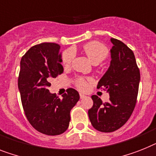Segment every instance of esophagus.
Returning a JSON list of instances; mask_svg holds the SVG:
<instances>
[{"label":"esophagus","instance_id":"obj_1","mask_svg":"<svg viewBox=\"0 0 156 156\" xmlns=\"http://www.w3.org/2000/svg\"><path fill=\"white\" fill-rule=\"evenodd\" d=\"M80 99H83V98H84V97H85V96H84V95H83V94H80Z\"/></svg>","mask_w":156,"mask_h":156}]
</instances>
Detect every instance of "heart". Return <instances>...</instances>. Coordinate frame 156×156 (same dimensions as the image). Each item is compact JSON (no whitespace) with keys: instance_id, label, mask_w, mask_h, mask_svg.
I'll list each match as a JSON object with an SVG mask.
<instances>
[{"instance_id":"b5f03b06","label":"heart","mask_w":156,"mask_h":156,"mask_svg":"<svg viewBox=\"0 0 156 156\" xmlns=\"http://www.w3.org/2000/svg\"><path fill=\"white\" fill-rule=\"evenodd\" d=\"M83 49L89 60L94 64H97L102 62L103 60L108 55V49L102 43L99 41H91L83 47ZM75 57V51L73 48L64 51L62 55V63L64 66H70L73 59ZM92 82L91 78H86V77H78L75 80V84L78 89L81 91H84L88 87L89 83Z\"/></svg>"}]
</instances>
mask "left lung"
Here are the masks:
<instances>
[{"label":"left lung","instance_id":"obj_1","mask_svg":"<svg viewBox=\"0 0 156 156\" xmlns=\"http://www.w3.org/2000/svg\"><path fill=\"white\" fill-rule=\"evenodd\" d=\"M111 64L99 81L97 88L110 95L108 102L103 103L96 95L92 96L93 106L88 116L95 129L112 132L126 123L133 112L138 96L140 73L132 49L122 41L111 38Z\"/></svg>","mask_w":156,"mask_h":156}]
</instances>
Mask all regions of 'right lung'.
<instances>
[{"label": "right lung", "mask_w": 156, "mask_h": 156, "mask_svg": "<svg viewBox=\"0 0 156 156\" xmlns=\"http://www.w3.org/2000/svg\"><path fill=\"white\" fill-rule=\"evenodd\" d=\"M60 46L41 43L31 47L20 60L18 87L24 114L35 129L48 136L64 133L70 112L80 100L76 90L68 88L62 99L48 89L50 80L64 72Z\"/></svg>", "instance_id": "obj_1"}]
</instances>
